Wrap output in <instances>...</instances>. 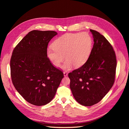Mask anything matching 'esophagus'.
Wrapping results in <instances>:
<instances>
[{"label": "esophagus", "mask_w": 129, "mask_h": 129, "mask_svg": "<svg viewBox=\"0 0 129 129\" xmlns=\"http://www.w3.org/2000/svg\"><path fill=\"white\" fill-rule=\"evenodd\" d=\"M63 74H64V77H66V76H67V75H68V73H67V72H66V71H64V72H63Z\"/></svg>", "instance_id": "34e87169"}]
</instances>
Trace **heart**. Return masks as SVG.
<instances>
[{"label":"heart","instance_id":"heart-1","mask_svg":"<svg viewBox=\"0 0 129 129\" xmlns=\"http://www.w3.org/2000/svg\"><path fill=\"white\" fill-rule=\"evenodd\" d=\"M92 47V40L86 32L65 34L55 40L47 49V56L52 64L59 67L65 59L64 69L82 66L88 60Z\"/></svg>","mask_w":129,"mask_h":129}]
</instances>
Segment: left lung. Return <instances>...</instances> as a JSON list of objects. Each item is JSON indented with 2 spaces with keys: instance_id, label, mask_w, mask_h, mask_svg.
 <instances>
[{
  "instance_id": "obj_1",
  "label": "left lung",
  "mask_w": 129,
  "mask_h": 129,
  "mask_svg": "<svg viewBox=\"0 0 129 129\" xmlns=\"http://www.w3.org/2000/svg\"><path fill=\"white\" fill-rule=\"evenodd\" d=\"M90 31L94 44L88 60L80 68L68 73L72 94L85 106L98 103L107 94L114 83L117 65L111 44L98 31Z\"/></svg>"
}]
</instances>
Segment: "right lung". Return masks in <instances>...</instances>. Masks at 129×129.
Returning <instances> with one entry per match:
<instances>
[{
	"mask_svg": "<svg viewBox=\"0 0 129 129\" xmlns=\"http://www.w3.org/2000/svg\"><path fill=\"white\" fill-rule=\"evenodd\" d=\"M56 31L34 30L13 50L10 61L12 83L19 93L30 104L38 106L54 98L64 77L47 57L48 43Z\"/></svg>",
	"mask_w": 129,
	"mask_h": 129,
	"instance_id": "right-lung-1",
	"label": "right lung"
}]
</instances>
